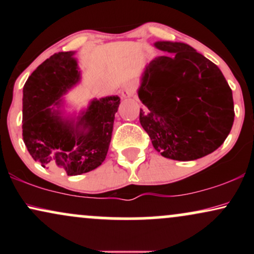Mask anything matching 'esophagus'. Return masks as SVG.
<instances>
[{"instance_id":"34e87169","label":"esophagus","mask_w":254,"mask_h":254,"mask_svg":"<svg viewBox=\"0 0 254 254\" xmlns=\"http://www.w3.org/2000/svg\"><path fill=\"white\" fill-rule=\"evenodd\" d=\"M136 89H137V83L132 81V82H129V83L125 84L123 90H122V95H123L124 98L132 97V95L136 93Z\"/></svg>"}]
</instances>
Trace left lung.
Returning a JSON list of instances; mask_svg holds the SVG:
<instances>
[{
    "label": "left lung",
    "instance_id": "8db88e82",
    "mask_svg": "<svg viewBox=\"0 0 254 254\" xmlns=\"http://www.w3.org/2000/svg\"><path fill=\"white\" fill-rule=\"evenodd\" d=\"M154 45L171 55L151 61L142 75V127L162 156L191 161L208 155L232 130V89L216 64L188 44Z\"/></svg>",
    "mask_w": 254,
    "mask_h": 254
}]
</instances>
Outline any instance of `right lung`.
Returning a JSON list of instances; mask_svg holds the SVG:
<instances>
[{"instance_id": "1", "label": "right lung", "mask_w": 254, "mask_h": 254, "mask_svg": "<svg viewBox=\"0 0 254 254\" xmlns=\"http://www.w3.org/2000/svg\"><path fill=\"white\" fill-rule=\"evenodd\" d=\"M75 52H58L31 74L22 97V138L28 153L43 167L78 176L104 162L112 137L117 95L94 99L75 119H63L54 107L80 81Z\"/></svg>"}]
</instances>
